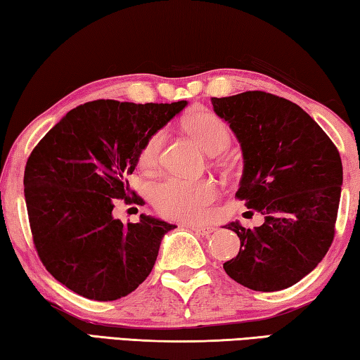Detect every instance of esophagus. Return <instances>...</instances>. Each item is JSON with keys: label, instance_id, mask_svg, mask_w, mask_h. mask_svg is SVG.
<instances>
[{"label": "esophagus", "instance_id": "1", "mask_svg": "<svg viewBox=\"0 0 360 360\" xmlns=\"http://www.w3.org/2000/svg\"><path fill=\"white\" fill-rule=\"evenodd\" d=\"M191 229L195 231V233L202 236H210L211 233H214L216 231V229L211 227V225H200V224H192Z\"/></svg>", "mask_w": 360, "mask_h": 360}]
</instances>
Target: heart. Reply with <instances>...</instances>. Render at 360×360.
<instances>
[{"mask_svg":"<svg viewBox=\"0 0 360 360\" xmlns=\"http://www.w3.org/2000/svg\"><path fill=\"white\" fill-rule=\"evenodd\" d=\"M187 129L195 141L206 152L227 148L230 131L225 122L212 112H202L188 120ZM167 131L157 130L146 139L138 155L139 167L154 168L165 144ZM217 197V186L211 179H195L184 176H167L152 191V203L158 214L172 221H197L208 212V206Z\"/></svg>","mask_w":360,"mask_h":360,"instance_id":"obj_1","label":"heart"}]
</instances>
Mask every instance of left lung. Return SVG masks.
Masks as SVG:
<instances>
[{
  "instance_id": "1",
  "label": "left lung",
  "mask_w": 360,
  "mask_h": 360,
  "mask_svg": "<svg viewBox=\"0 0 360 360\" xmlns=\"http://www.w3.org/2000/svg\"><path fill=\"white\" fill-rule=\"evenodd\" d=\"M211 103L243 150L236 197L265 219L254 229L225 225L241 246L224 270L252 290L290 288L318 266L333 241L340 152L309 114L281 96L252 90Z\"/></svg>"
}]
</instances>
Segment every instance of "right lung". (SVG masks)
Returning a JSON list of instances; mask_svg holds the SVG:
<instances>
[{
  "instance_id": "1",
  "label": "right lung",
  "mask_w": 360,
  "mask_h": 360,
  "mask_svg": "<svg viewBox=\"0 0 360 360\" xmlns=\"http://www.w3.org/2000/svg\"><path fill=\"white\" fill-rule=\"evenodd\" d=\"M178 103L96 100L77 106L30 154L23 176L33 243L46 270L70 290L96 302L129 295L154 266L163 235L176 229L141 214L114 219V202L131 197L146 139L186 108Z\"/></svg>"
}]
</instances>
